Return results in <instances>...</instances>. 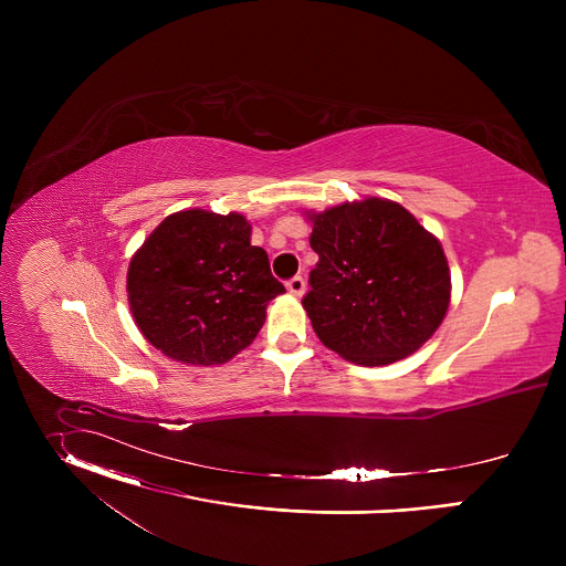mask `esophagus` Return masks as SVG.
Masks as SVG:
<instances>
[{
  "label": "esophagus",
  "instance_id": "obj_1",
  "mask_svg": "<svg viewBox=\"0 0 566 566\" xmlns=\"http://www.w3.org/2000/svg\"><path fill=\"white\" fill-rule=\"evenodd\" d=\"M286 289H289V293H291V295L302 297V295H304V291H306V282H304V277L295 275V277H291V280L286 282Z\"/></svg>",
  "mask_w": 566,
  "mask_h": 566
}]
</instances>
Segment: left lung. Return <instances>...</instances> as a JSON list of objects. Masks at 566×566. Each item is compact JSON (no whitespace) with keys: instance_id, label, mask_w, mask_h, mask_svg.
Here are the masks:
<instances>
[{"instance_id":"left-lung-1","label":"left lung","mask_w":566,"mask_h":566,"mask_svg":"<svg viewBox=\"0 0 566 566\" xmlns=\"http://www.w3.org/2000/svg\"><path fill=\"white\" fill-rule=\"evenodd\" d=\"M317 264L302 304L322 345L380 367L415 354L446 317L450 269L412 212L369 197L308 214Z\"/></svg>"}]
</instances>
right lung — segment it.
<instances>
[{"label": "right lung", "mask_w": 566, "mask_h": 566, "mask_svg": "<svg viewBox=\"0 0 566 566\" xmlns=\"http://www.w3.org/2000/svg\"><path fill=\"white\" fill-rule=\"evenodd\" d=\"M280 293L266 251L251 244V223L237 212L195 208L166 217L127 271L140 334L188 365H221L247 349Z\"/></svg>", "instance_id": "obj_1"}]
</instances>
